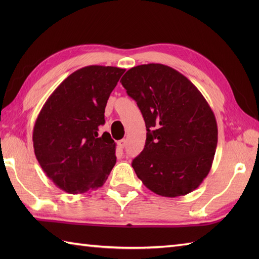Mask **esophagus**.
<instances>
[{
	"label": "esophagus",
	"mask_w": 259,
	"mask_h": 259,
	"mask_svg": "<svg viewBox=\"0 0 259 259\" xmlns=\"http://www.w3.org/2000/svg\"><path fill=\"white\" fill-rule=\"evenodd\" d=\"M125 144H126V140L125 139H121V140L118 141V146L121 148V149L125 147Z\"/></svg>",
	"instance_id": "obj_1"
}]
</instances>
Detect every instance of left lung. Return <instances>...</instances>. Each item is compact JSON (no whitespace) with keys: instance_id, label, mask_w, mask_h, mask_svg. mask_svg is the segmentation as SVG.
<instances>
[{"instance_id":"8db88e82","label":"left lung","mask_w":259,"mask_h":259,"mask_svg":"<svg viewBox=\"0 0 259 259\" xmlns=\"http://www.w3.org/2000/svg\"><path fill=\"white\" fill-rule=\"evenodd\" d=\"M120 82L146 122L145 148L133 160L138 178L163 197L194 191L210 171L218 141L206 99L184 74L159 63L131 68Z\"/></svg>"}]
</instances>
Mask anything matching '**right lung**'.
Listing matches in <instances>:
<instances>
[{
  "instance_id": "1",
  "label": "right lung",
  "mask_w": 259,
  "mask_h": 259,
  "mask_svg": "<svg viewBox=\"0 0 259 259\" xmlns=\"http://www.w3.org/2000/svg\"><path fill=\"white\" fill-rule=\"evenodd\" d=\"M124 69L89 65L61 82L38 113L33 129L34 153L54 185L69 194L101 187L117 161L115 142L104 124L110 93Z\"/></svg>"
}]
</instances>
